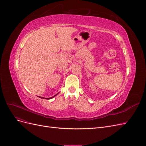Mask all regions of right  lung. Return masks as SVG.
<instances>
[{
  "label": "right lung",
  "instance_id": "1",
  "mask_svg": "<svg viewBox=\"0 0 146 146\" xmlns=\"http://www.w3.org/2000/svg\"><path fill=\"white\" fill-rule=\"evenodd\" d=\"M57 94H56V95H55L54 96H53V97H52V98H45L46 99H52L53 98H54V97L55 96H56ZM39 97V96H38ZM39 98H43V99H44V98H42V97H39Z\"/></svg>",
  "mask_w": 146,
  "mask_h": 146
}]
</instances>
